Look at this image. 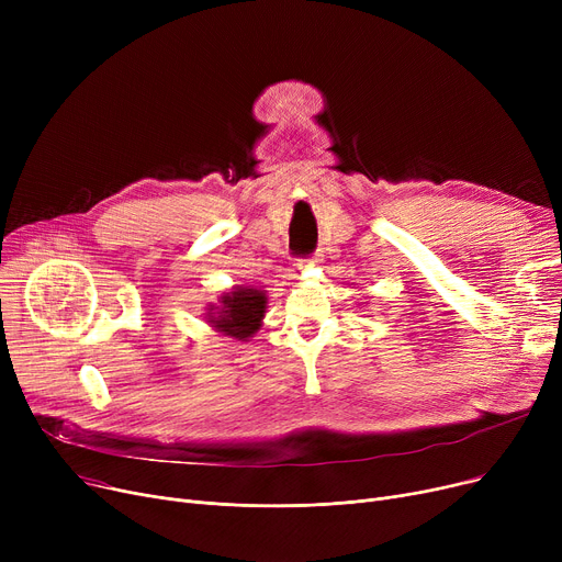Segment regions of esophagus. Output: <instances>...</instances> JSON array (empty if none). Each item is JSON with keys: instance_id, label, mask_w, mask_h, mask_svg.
<instances>
[{"instance_id": "esophagus-1", "label": "esophagus", "mask_w": 562, "mask_h": 562, "mask_svg": "<svg viewBox=\"0 0 562 562\" xmlns=\"http://www.w3.org/2000/svg\"><path fill=\"white\" fill-rule=\"evenodd\" d=\"M307 263H316V259H301V261L296 263V271H299V273H303Z\"/></svg>"}]
</instances>
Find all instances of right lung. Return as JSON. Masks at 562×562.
Here are the masks:
<instances>
[{
  "mask_svg": "<svg viewBox=\"0 0 562 562\" xmlns=\"http://www.w3.org/2000/svg\"><path fill=\"white\" fill-rule=\"evenodd\" d=\"M218 307L210 305L206 323L218 333L248 341L259 328L266 314V293L252 286H234L218 299Z\"/></svg>",
  "mask_w": 562,
  "mask_h": 562,
  "instance_id": "right-lung-1",
  "label": "right lung"
}]
</instances>
